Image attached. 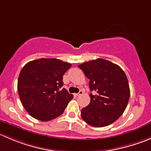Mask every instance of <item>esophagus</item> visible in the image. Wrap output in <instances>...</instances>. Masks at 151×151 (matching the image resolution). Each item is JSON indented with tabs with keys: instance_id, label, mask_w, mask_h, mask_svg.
Wrapping results in <instances>:
<instances>
[{
	"instance_id": "esophagus-1",
	"label": "esophagus",
	"mask_w": 151,
	"mask_h": 151,
	"mask_svg": "<svg viewBox=\"0 0 151 151\" xmlns=\"http://www.w3.org/2000/svg\"><path fill=\"white\" fill-rule=\"evenodd\" d=\"M83 91H82V90H80V92L77 93H75V94H74V95H75L76 96H80L83 95Z\"/></svg>"
}]
</instances>
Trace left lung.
I'll list each match as a JSON object with an SVG mask.
<instances>
[{
  "instance_id": "8db88e82",
  "label": "left lung",
  "mask_w": 151,
  "mask_h": 151,
  "mask_svg": "<svg viewBox=\"0 0 151 151\" xmlns=\"http://www.w3.org/2000/svg\"><path fill=\"white\" fill-rule=\"evenodd\" d=\"M89 79L90 104L82 109L85 122L94 127H104L115 122L126 109L130 89L126 74L117 64L98 58L79 65Z\"/></svg>"
}]
</instances>
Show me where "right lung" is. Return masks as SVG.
Here are the masks:
<instances>
[{
	"label": "right lung",
	"instance_id": "obj_1",
	"mask_svg": "<svg viewBox=\"0 0 151 151\" xmlns=\"http://www.w3.org/2000/svg\"><path fill=\"white\" fill-rule=\"evenodd\" d=\"M71 66L55 58L28 62L19 73L17 90L21 102L33 118L49 121L60 116L73 99L63 86V76Z\"/></svg>",
	"mask_w": 151,
	"mask_h": 151
}]
</instances>
